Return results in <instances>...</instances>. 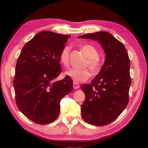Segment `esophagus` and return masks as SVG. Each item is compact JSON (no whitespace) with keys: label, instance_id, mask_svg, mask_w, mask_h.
I'll return each mask as SVG.
<instances>
[{"label":"esophagus","instance_id":"esophagus-1","mask_svg":"<svg viewBox=\"0 0 148 148\" xmlns=\"http://www.w3.org/2000/svg\"><path fill=\"white\" fill-rule=\"evenodd\" d=\"M73 87H74V89H78V88H79L80 87L79 84L77 83V82H74V83H73Z\"/></svg>","mask_w":148,"mask_h":148}]
</instances>
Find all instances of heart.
I'll return each mask as SVG.
<instances>
[{
    "instance_id": "1",
    "label": "heart",
    "mask_w": 148,
    "mask_h": 148,
    "mask_svg": "<svg viewBox=\"0 0 148 148\" xmlns=\"http://www.w3.org/2000/svg\"><path fill=\"white\" fill-rule=\"evenodd\" d=\"M81 50L88 58L86 65L94 72H97L101 67V62L99 57V51L91 45H84ZM70 47L66 46L62 49L60 54V62L64 66H68L70 62ZM66 76L72 79L74 82H83L91 76V72L88 69L70 68L65 72Z\"/></svg>"
}]
</instances>
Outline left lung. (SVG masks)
Returning a JSON list of instances; mask_svg holds the SVG:
<instances>
[{
    "mask_svg": "<svg viewBox=\"0 0 148 148\" xmlns=\"http://www.w3.org/2000/svg\"><path fill=\"white\" fill-rule=\"evenodd\" d=\"M97 40L106 53L99 74L81 89L85 100L81 106L82 119L95 126L107 125L116 120L129 103L131 84V63L125 47L107 32H97L78 37Z\"/></svg>",
    "mask_w": 148,
    "mask_h": 148,
    "instance_id": "obj_1",
    "label": "left lung"
}]
</instances>
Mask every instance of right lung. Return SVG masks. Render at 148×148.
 <instances>
[{
    "instance_id": "add662e5",
    "label": "right lung",
    "mask_w": 148,
    "mask_h": 148,
    "mask_svg": "<svg viewBox=\"0 0 148 148\" xmlns=\"http://www.w3.org/2000/svg\"><path fill=\"white\" fill-rule=\"evenodd\" d=\"M70 36L40 32L23 47L13 79L19 110L35 123L53 122L60 114V101L72 92L68 76L54 82L61 73L60 54Z\"/></svg>"
}]
</instances>
